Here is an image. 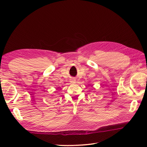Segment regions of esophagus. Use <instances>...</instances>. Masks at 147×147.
I'll use <instances>...</instances> for the list:
<instances>
[{
	"label": "esophagus",
	"instance_id": "esophagus-1",
	"mask_svg": "<svg viewBox=\"0 0 147 147\" xmlns=\"http://www.w3.org/2000/svg\"><path fill=\"white\" fill-rule=\"evenodd\" d=\"M71 82H75V80H74V79H71Z\"/></svg>",
	"mask_w": 147,
	"mask_h": 147
}]
</instances>
